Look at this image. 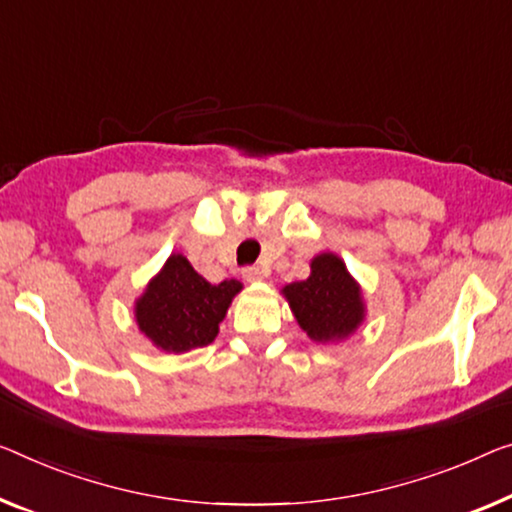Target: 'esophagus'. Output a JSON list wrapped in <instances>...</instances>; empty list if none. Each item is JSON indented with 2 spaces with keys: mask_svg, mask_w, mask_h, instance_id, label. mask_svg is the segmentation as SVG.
<instances>
[{
  "mask_svg": "<svg viewBox=\"0 0 512 512\" xmlns=\"http://www.w3.org/2000/svg\"><path fill=\"white\" fill-rule=\"evenodd\" d=\"M243 278L248 282L262 280V269H259V266H246V269H243Z\"/></svg>",
  "mask_w": 512,
  "mask_h": 512,
  "instance_id": "34e87169",
  "label": "esophagus"
}]
</instances>
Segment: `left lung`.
<instances>
[{"instance_id": "1", "label": "left lung", "mask_w": 512, "mask_h": 512, "mask_svg": "<svg viewBox=\"0 0 512 512\" xmlns=\"http://www.w3.org/2000/svg\"><path fill=\"white\" fill-rule=\"evenodd\" d=\"M308 280L292 282L285 296L296 322L312 340L326 342L345 338L363 319V303L358 285L347 266L331 253L312 259Z\"/></svg>"}]
</instances>
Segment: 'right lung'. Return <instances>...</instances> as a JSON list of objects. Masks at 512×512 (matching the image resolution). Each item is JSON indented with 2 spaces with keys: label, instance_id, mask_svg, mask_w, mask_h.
<instances>
[{
  "label": "right lung",
  "instance_id": "right-lung-1",
  "mask_svg": "<svg viewBox=\"0 0 512 512\" xmlns=\"http://www.w3.org/2000/svg\"><path fill=\"white\" fill-rule=\"evenodd\" d=\"M239 292V280L211 285L186 257L172 255L135 305L137 326L165 352L204 347L218 335V324Z\"/></svg>",
  "mask_w": 512,
  "mask_h": 512
}]
</instances>
